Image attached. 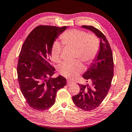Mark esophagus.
Masks as SVG:
<instances>
[{"mask_svg":"<svg viewBox=\"0 0 132 132\" xmlns=\"http://www.w3.org/2000/svg\"><path fill=\"white\" fill-rule=\"evenodd\" d=\"M73 82L72 81H71V80H68V82H67V83H68V85H70V84H72Z\"/></svg>","mask_w":132,"mask_h":132,"instance_id":"obj_1","label":"esophagus"}]
</instances>
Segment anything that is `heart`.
<instances>
[{
	"instance_id": "1",
	"label": "heart",
	"mask_w": 132,
	"mask_h": 132,
	"mask_svg": "<svg viewBox=\"0 0 132 132\" xmlns=\"http://www.w3.org/2000/svg\"><path fill=\"white\" fill-rule=\"evenodd\" d=\"M62 44L66 48L75 50V59H80L86 63H90L97 56L100 50L98 40L95 35L88 34L84 31L72 29L66 31L61 36ZM62 46L59 42L53 45L51 52L52 61L61 63ZM84 70V66L80 61L74 63H64L58 68L59 74L69 79H73Z\"/></svg>"
}]
</instances>
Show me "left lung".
Masks as SVG:
<instances>
[{
	"label": "left lung",
	"mask_w": 132,
	"mask_h": 132,
	"mask_svg": "<svg viewBox=\"0 0 132 132\" xmlns=\"http://www.w3.org/2000/svg\"><path fill=\"white\" fill-rule=\"evenodd\" d=\"M100 38V50L97 57L82 77L89 84H79L80 93L73 96L76 106L84 111H91L102 103L111 87L113 77V59L108 40L101 31L92 26H82Z\"/></svg>",
	"instance_id": "left-lung-1"
}]
</instances>
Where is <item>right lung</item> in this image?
Here are the masks:
<instances>
[{"label": "right lung", "instance_id": "1", "mask_svg": "<svg viewBox=\"0 0 132 132\" xmlns=\"http://www.w3.org/2000/svg\"><path fill=\"white\" fill-rule=\"evenodd\" d=\"M66 26H38L26 38L17 68L20 88L26 102L35 110L43 111L55 102L59 89L66 85L62 76L52 78L55 69L51 60L53 42Z\"/></svg>", "mask_w": 132, "mask_h": 132}]
</instances>
